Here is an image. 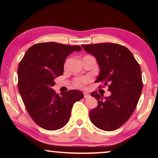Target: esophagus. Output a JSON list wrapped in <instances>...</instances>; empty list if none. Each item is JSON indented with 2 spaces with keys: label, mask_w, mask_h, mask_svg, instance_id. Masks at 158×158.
<instances>
[{
  "label": "esophagus",
  "mask_w": 158,
  "mask_h": 158,
  "mask_svg": "<svg viewBox=\"0 0 158 158\" xmlns=\"http://www.w3.org/2000/svg\"><path fill=\"white\" fill-rule=\"evenodd\" d=\"M90 97V94H89L86 93V92H84V97L85 98H88V97Z\"/></svg>",
  "instance_id": "1"
}]
</instances>
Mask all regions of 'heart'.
Returning a JSON list of instances; mask_svg holds the SVG:
<instances>
[{
	"instance_id": "1",
	"label": "heart",
	"mask_w": 158,
	"mask_h": 158,
	"mask_svg": "<svg viewBox=\"0 0 158 158\" xmlns=\"http://www.w3.org/2000/svg\"><path fill=\"white\" fill-rule=\"evenodd\" d=\"M90 81V77H88V76H85V77H78L73 79V86L77 88H83V87Z\"/></svg>"
}]
</instances>
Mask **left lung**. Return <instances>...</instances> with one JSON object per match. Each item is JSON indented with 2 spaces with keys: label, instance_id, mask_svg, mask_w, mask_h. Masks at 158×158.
Returning <instances> with one entry per match:
<instances>
[{
  "label": "left lung",
  "instance_id": "8db88e82",
  "mask_svg": "<svg viewBox=\"0 0 158 158\" xmlns=\"http://www.w3.org/2000/svg\"><path fill=\"white\" fill-rule=\"evenodd\" d=\"M81 46L97 60L100 71L95 81L108 85L111 94L103 98V94L92 92L90 95L97 99L98 106L90 111V119L99 129L114 131L128 120L138 103L143 89L140 67L123 45L102 43Z\"/></svg>",
  "mask_w": 158,
  "mask_h": 158
}]
</instances>
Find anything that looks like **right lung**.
<instances>
[{
    "mask_svg": "<svg viewBox=\"0 0 158 158\" xmlns=\"http://www.w3.org/2000/svg\"><path fill=\"white\" fill-rule=\"evenodd\" d=\"M81 50L80 46L39 43L29 48L20 61V95L31 118L44 129L54 131L64 127L74 103L84 97L80 90H70L60 96L52 88L55 78L63 74L67 56Z\"/></svg>",
    "mask_w": 158,
    "mask_h": 158,
    "instance_id": "1",
    "label": "right lung"
}]
</instances>
